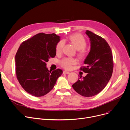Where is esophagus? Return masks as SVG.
Wrapping results in <instances>:
<instances>
[{
  "mask_svg": "<svg viewBox=\"0 0 130 130\" xmlns=\"http://www.w3.org/2000/svg\"><path fill=\"white\" fill-rule=\"evenodd\" d=\"M63 73V74H70V73L69 72L66 71H64Z\"/></svg>",
  "mask_w": 130,
  "mask_h": 130,
  "instance_id": "1",
  "label": "esophagus"
}]
</instances>
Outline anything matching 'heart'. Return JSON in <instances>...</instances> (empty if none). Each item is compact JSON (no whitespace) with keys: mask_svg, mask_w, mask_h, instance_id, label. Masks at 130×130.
Returning a JSON list of instances; mask_svg holds the SVG:
<instances>
[{"mask_svg":"<svg viewBox=\"0 0 130 130\" xmlns=\"http://www.w3.org/2000/svg\"><path fill=\"white\" fill-rule=\"evenodd\" d=\"M69 40L70 42L75 47L77 50L79 51L78 55L83 57L85 55V48L86 47L87 43L85 38L79 34H74L70 36ZM64 41L60 40L57 43L56 47V53L57 54H60L62 52L64 46ZM77 63V60L75 58L66 57L60 61V65L66 70H70L72 65Z\"/></svg>","mask_w":130,"mask_h":130,"instance_id":"b5f03b06","label":"heart"}]
</instances>
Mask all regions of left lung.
<instances>
[{"mask_svg":"<svg viewBox=\"0 0 130 130\" xmlns=\"http://www.w3.org/2000/svg\"><path fill=\"white\" fill-rule=\"evenodd\" d=\"M85 33L90 38V52L84 61L86 66L80 69L87 75L82 78L80 76L72 86L79 94L92 97L103 90L110 80L113 60L111 48L104 38L89 30Z\"/></svg>","mask_w":130,"mask_h":130,"instance_id":"1","label":"left lung"}]
</instances>
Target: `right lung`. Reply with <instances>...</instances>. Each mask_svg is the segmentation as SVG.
<instances>
[{
  "mask_svg": "<svg viewBox=\"0 0 130 130\" xmlns=\"http://www.w3.org/2000/svg\"><path fill=\"white\" fill-rule=\"evenodd\" d=\"M60 37L55 34H36L20 45L15 56L16 74L26 92L40 97L49 93L63 73L61 70L49 71L46 63L56 55Z\"/></svg>",
  "mask_w": 130,
  "mask_h": 130,
  "instance_id": "add662e5",
  "label": "right lung"
}]
</instances>
